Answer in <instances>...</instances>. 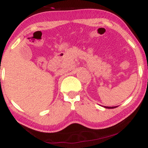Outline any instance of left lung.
Segmentation results:
<instances>
[{"label": "left lung", "mask_w": 148, "mask_h": 148, "mask_svg": "<svg viewBox=\"0 0 148 148\" xmlns=\"http://www.w3.org/2000/svg\"><path fill=\"white\" fill-rule=\"evenodd\" d=\"M116 107H118V106H113V107H108V106H104V108H116Z\"/></svg>", "instance_id": "obj_1"}]
</instances>
